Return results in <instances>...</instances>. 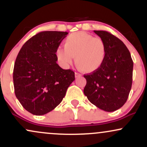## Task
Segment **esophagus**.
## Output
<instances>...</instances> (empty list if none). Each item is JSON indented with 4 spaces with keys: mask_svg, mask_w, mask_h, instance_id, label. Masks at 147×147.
Masks as SVG:
<instances>
[{
    "mask_svg": "<svg viewBox=\"0 0 147 147\" xmlns=\"http://www.w3.org/2000/svg\"><path fill=\"white\" fill-rule=\"evenodd\" d=\"M75 77H76V78H77V77H81V76H82V75H81L80 73H79V72H75Z\"/></svg>",
    "mask_w": 147,
    "mask_h": 147,
    "instance_id": "1",
    "label": "esophagus"
}]
</instances>
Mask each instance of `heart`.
<instances>
[{
	"label": "heart",
	"mask_w": 147,
	"mask_h": 147,
	"mask_svg": "<svg viewBox=\"0 0 147 147\" xmlns=\"http://www.w3.org/2000/svg\"><path fill=\"white\" fill-rule=\"evenodd\" d=\"M107 49L104 41L99 37L84 32L72 33L64 41V48L56 50L58 63L67 68L73 61L81 71L91 73L98 70L105 61Z\"/></svg>",
	"instance_id": "obj_1"
}]
</instances>
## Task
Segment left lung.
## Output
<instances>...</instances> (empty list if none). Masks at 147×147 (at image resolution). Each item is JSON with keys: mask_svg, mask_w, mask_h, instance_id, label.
<instances>
[{"mask_svg": "<svg viewBox=\"0 0 147 147\" xmlns=\"http://www.w3.org/2000/svg\"><path fill=\"white\" fill-rule=\"evenodd\" d=\"M105 43L107 54L102 66L84 75V95L92 104L107 112L125 104L132 86L133 62L129 50L120 39L102 30H94Z\"/></svg>", "mask_w": 147, "mask_h": 147, "instance_id": "1", "label": "left lung"}]
</instances>
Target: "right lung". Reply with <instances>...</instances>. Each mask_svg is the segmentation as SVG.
Returning a JSON list of instances; mask_svg holds the SVG:
<instances>
[{
    "label": "right lung",
    "instance_id": "obj_1",
    "mask_svg": "<svg viewBox=\"0 0 147 147\" xmlns=\"http://www.w3.org/2000/svg\"><path fill=\"white\" fill-rule=\"evenodd\" d=\"M67 32L44 31L23 45L14 63V92L23 108L42 115L55 109L63 100L75 72L57 63L56 50Z\"/></svg>",
    "mask_w": 147,
    "mask_h": 147
}]
</instances>
